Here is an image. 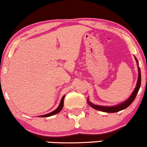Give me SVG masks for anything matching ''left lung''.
Here are the masks:
<instances>
[{
  "instance_id": "8db88e82",
  "label": "left lung",
  "mask_w": 147,
  "mask_h": 147,
  "mask_svg": "<svg viewBox=\"0 0 147 147\" xmlns=\"http://www.w3.org/2000/svg\"><path fill=\"white\" fill-rule=\"evenodd\" d=\"M137 65H138V61L136 58L135 57ZM138 68V82H137V84L134 90L133 91V93L131 95V96L128 98L127 100H125L123 102L121 103V104L117 105V106H97V105H95L93 104H92L91 102H90L89 100L87 99V102L88 105L92 108H93L94 109L97 110H99V111H102V112H110V113H113V112H117L119 111H121V110H123L125 108H127L128 106H129L130 104L133 102L134 100L136 97L138 92L139 89H140V84H141V74H140V67Z\"/></svg>"
}]
</instances>
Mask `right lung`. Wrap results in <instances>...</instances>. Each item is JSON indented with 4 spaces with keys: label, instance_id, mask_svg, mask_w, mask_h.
Masks as SVG:
<instances>
[{
    "label": "right lung",
    "instance_id": "right-lung-1",
    "mask_svg": "<svg viewBox=\"0 0 147 147\" xmlns=\"http://www.w3.org/2000/svg\"><path fill=\"white\" fill-rule=\"evenodd\" d=\"M64 98H65V95L63 96L62 97V99H61V102H60V104L58 108L56 109L55 110H54V111H52V112H50V113H48V114H46V115H41L40 116L41 117H50V116H52V115H56V114L59 113V112H61V110L63 109V105H64Z\"/></svg>",
    "mask_w": 147,
    "mask_h": 147
}]
</instances>
